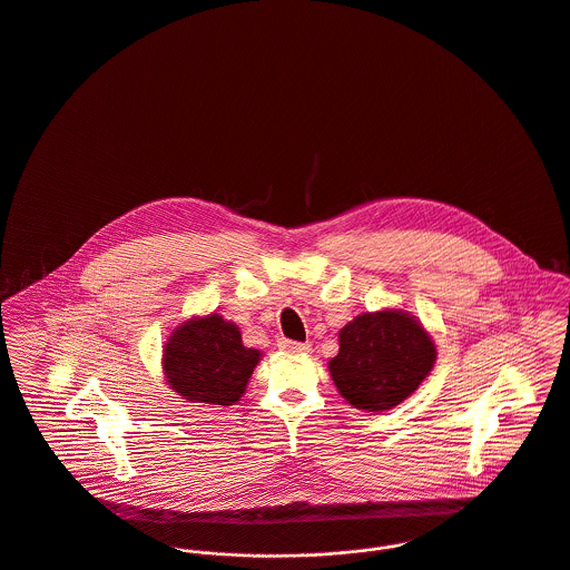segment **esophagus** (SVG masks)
I'll return each instance as SVG.
<instances>
[{"instance_id":"1","label":"esophagus","mask_w":570,"mask_h":570,"mask_svg":"<svg viewBox=\"0 0 570 570\" xmlns=\"http://www.w3.org/2000/svg\"><path fill=\"white\" fill-rule=\"evenodd\" d=\"M277 345H279V350H286V352H311V343H299V341H291V338H279Z\"/></svg>"}]
</instances>
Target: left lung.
Returning a JSON list of instances; mask_svg holds the SVG:
<instances>
[{"instance_id":"left-lung-1","label":"left lung","mask_w":570,"mask_h":570,"mask_svg":"<svg viewBox=\"0 0 570 570\" xmlns=\"http://www.w3.org/2000/svg\"><path fill=\"white\" fill-rule=\"evenodd\" d=\"M327 363L338 393L363 411H389L431 374L438 350L422 323L404 311L363 313L338 332Z\"/></svg>"}]
</instances>
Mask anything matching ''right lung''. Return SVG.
<instances>
[{
	"label": "right lung",
	"instance_id": "obj_1",
	"mask_svg": "<svg viewBox=\"0 0 570 570\" xmlns=\"http://www.w3.org/2000/svg\"><path fill=\"white\" fill-rule=\"evenodd\" d=\"M262 352L243 345L240 330L212 313L179 325L164 345V374L184 400L232 406L247 389Z\"/></svg>",
	"mask_w": 570,
	"mask_h": 570
}]
</instances>
